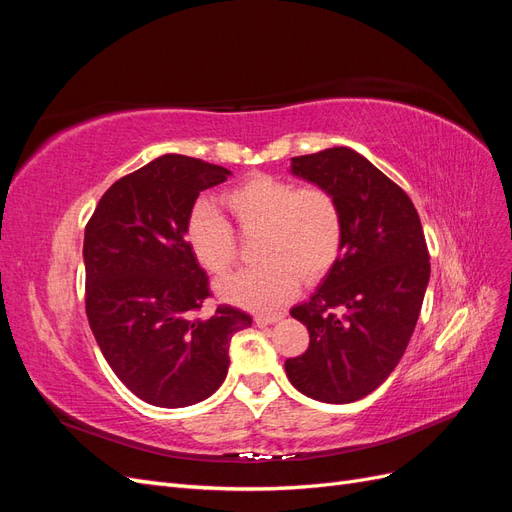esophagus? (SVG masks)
<instances>
[{
	"instance_id": "obj_1",
	"label": "esophagus",
	"mask_w": 512,
	"mask_h": 512,
	"mask_svg": "<svg viewBox=\"0 0 512 512\" xmlns=\"http://www.w3.org/2000/svg\"><path fill=\"white\" fill-rule=\"evenodd\" d=\"M284 318V314H260L256 316V324L258 327H267V324H273V322H280Z\"/></svg>"
}]
</instances>
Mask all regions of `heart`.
Returning <instances> with one entry per match:
<instances>
[{
    "label": "heart",
    "instance_id": "1",
    "mask_svg": "<svg viewBox=\"0 0 512 512\" xmlns=\"http://www.w3.org/2000/svg\"><path fill=\"white\" fill-rule=\"evenodd\" d=\"M245 235H256L258 267L218 284L220 297L256 312L280 307L327 273L342 247V213L322 188H294L290 181L256 175L224 194ZM185 239L200 267L224 275L235 262V232L209 200H198L185 222Z\"/></svg>",
    "mask_w": 512,
    "mask_h": 512
}]
</instances>
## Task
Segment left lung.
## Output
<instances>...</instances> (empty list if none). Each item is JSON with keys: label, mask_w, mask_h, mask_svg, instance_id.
<instances>
[{"label": "left lung", "mask_w": 512, "mask_h": 512, "mask_svg": "<svg viewBox=\"0 0 512 512\" xmlns=\"http://www.w3.org/2000/svg\"><path fill=\"white\" fill-rule=\"evenodd\" d=\"M290 173L335 198L342 247L309 301L290 309L309 348L286 361V376L316 401L352 404L391 376L414 333L431 273L423 226L408 194L350 147L292 158Z\"/></svg>", "instance_id": "1"}]
</instances>
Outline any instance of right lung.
I'll return each instance as SVG.
<instances>
[{"label":"right lung","mask_w":512,"mask_h":512,"mask_svg":"<svg viewBox=\"0 0 512 512\" xmlns=\"http://www.w3.org/2000/svg\"><path fill=\"white\" fill-rule=\"evenodd\" d=\"M230 170L166 153L104 192L85 228V309L115 376L158 408H185L220 389L230 339L250 314L220 305L194 318L209 277L185 239L198 194Z\"/></svg>","instance_id":"add662e5"}]
</instances>
